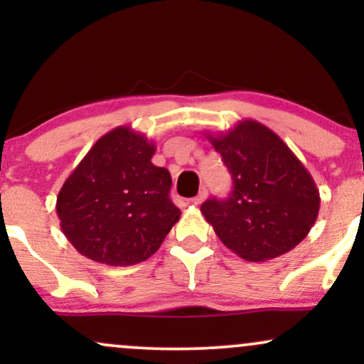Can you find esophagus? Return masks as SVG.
Wrapping results in <instances>:
<instances>
[{
	"instance_id": "1",
	"label": "esophagus",
	"mask_w": 364,
	"mask_h": 364,
	"mask_svg": "<svg viewBox=\"0 0 364 364\" xmlns=\"http://www.w3.org/2000/svg\"><path fill=\"white\" fill-rule=\"evenodd\" d=\"M205 198H207V190H205V188H202V190H200V193L196 195V196H193V198H191L190 202L193 203V205H200V203H202Z\"/></svg>"
}]
</instances>
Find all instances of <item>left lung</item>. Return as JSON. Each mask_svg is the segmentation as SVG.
Listing matches in <instances>:
<instances>
[{
    "mask_svg": "<svg viewBox=\"0 0 364 364\" xmlns=\"http://www.w3.org/2000/svg\"><path fill=\"white\" fill-rule=\"evenodd\" d=\"M207 139L232 178L228 198H210L200 208L219 240L248 262L281 257L301 243L318 217L320 193L281 136L243 119Z\"/></svg>",
    "mask_w": 364,
    "mask_h": 364,
    "instance_id": "left-lung-1",
    "label": "left lung"
}]
</instances>
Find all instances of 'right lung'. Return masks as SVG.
Wrapping results in <instances>:
<instances>
[{
	"label": "right lung",
	"mask_w": 364,
	"mask_h": 364,
	"mask_svg": "<svg viewBox=\"0 0 364 364\" xmlns=\"http://www.w3.org/2000/svg\"><path fill=\"white\" fill-rule=\"evenodd\" d=\"M156 145L129 127L94 144L63 183L56 214L78 253L111 267L157 252L181 210L169 198L171 174L152 164Z\"/></svg>",
	"instance_id": "1"
}]
</instances>
